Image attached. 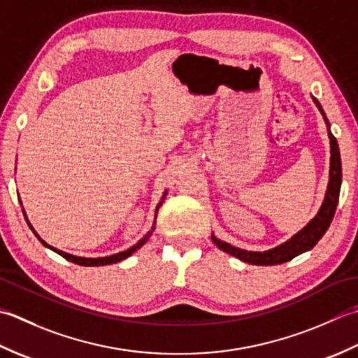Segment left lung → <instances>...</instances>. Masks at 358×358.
Masks as SVG:
<instances>
[{
  "mask_svg": "<svg viewBox=\"0 0 358 358\" xmlns=\"http://www.w3.org/2000/svg\"><path fill=\"white\" fill-rule=\"evenodd\" d=\"M313 101H315V105L324 115L323 108L318 103V100L313 99ZM324 120L327 125H329L326 115H324ZM329 138H331V174H329V185H327L326 198L323 201L322 208H320V211H318V215L313 217V220L308 225H306V227L300 233H296V235L292 239H289L287 243H284L280 247H276V249L267 250V252L241 250L227 243H222V241H220L215 236H211L213 243L220 247L222 252L231 255V257H236L244 262H249V264H255V266L282 264V262L294 259L296 255L310 250L312 247L315 245L320 239H322L326 230L329 229L332 217L335 215V210H337L338 198H340V187H341L340 150H338L337 138L334 137L331 131H329Z\"/></svg>",
  "mask_w": 358,
  "mask_h": 358,
  "instance_id": "8db88e82",
  "label": "left lung"
}]
</instances>
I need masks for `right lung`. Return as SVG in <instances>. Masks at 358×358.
Instances as JSON below:
<instances>
[{
  "instance_id": "right-lung-1",
  "label": "right lung",
  "mask_w": 358,
  "mask_h": 358,
  "mask_svg": "<svg viewBox=\"0 0 358 358\" xmlns=\"http://www.w3.org/2000/svg\"><path fill=\"white\" fill-rule=\"evenodd\" d=\"M166 194V193H165ZM165 194H164V198H165ZM162 203V202H160ZM160 203L157 206V208H156V213H157V210H159V207H160ZM29 227L32 229V225H29ZM34 230V229H32ZM155 230V225H152V229H151V231ZM151 231L148 233V235H145L141 241H138V243L136 244V245H133L131 247V249H128V250H125V252H120V253H115V255H113V257H105V258H80V257H74V255H69V253H64V252H62V250H58V249H54V247H50V245H48L45 241H43L38 235H36V238L40 239V243L43 244V245H46L48 249H50V250H54L55 253H58L60 255V257H63L64 259H68V261H71V262H74V264H78V266H106V264H114V262H119V261H122V259H125V258H128V257H131V255H133L137 249H141V247L147 243V239L150 238V235H151Z\"/></svg>"
}]
</instances>
